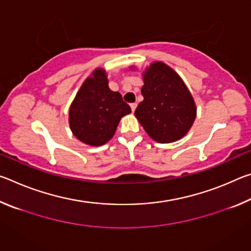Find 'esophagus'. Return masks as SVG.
<instances>
[{
    "instance_id": "1",
    "label": "esophagus",
    "mask_w": 251,
    "mask_h": 251,
    "mask_svg": "<svg viewBox=\"0 0 251 251\" xmlns=\"http://www.w3.org/2000/svg\"><path fill=\"white\" fill-rule=\"evenodd\" d=\"M136 107H137V104H136V103H131V104H130V108H131V112H135V109H136Z\"/></svg>"
}]
</instances>
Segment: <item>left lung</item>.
<instances>
[{
	"label": "left lung",
	"mask_w": 251,
	"mask_h": 251,
	"mask_svg": "<svg viewBox=\"0 0 251 251\" xmlns=\"http://www.w3.org/2000/svg\"><path fill=\"white\" fill-rule=\"evenodd\" d=\"M142 95L135 116L146 133L158 143L178 141L196 118V106L188 88L175 71L161 62L144 74Z\"/></svg>",
	"instance_id": "8db88e82"
}]
</instances>
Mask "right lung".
I'll use <instances>...</instances> for the list:
<instances>
[{
	"mask_svg": "<svg viewBox=\"0 0 251 251\" xmlns=\"http://www.w3.org/2000/svg\"><path fill=\"white\" fill-rule=\"evenodd\" d=\"M130 112L120 93L109 90L105 71L95 70L71 106L70 126L80 142L100 146L113 137L121 118Z\"/></svg>",
	"mask_w": 251,
	"mask_h": 251,
	"instance_id": "obj_1",
	"label": "right lung"
}]
</instances>
